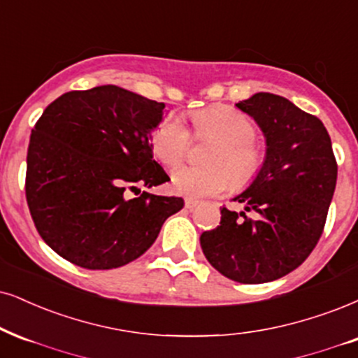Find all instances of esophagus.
I'll use <instances>...</instances> for the list:
<instances>
[{
  "instance_id": "34e87169",
  "label": "esophagus",
  "mask_w": 358,
  "mask_h": 358,
  "mask_svg": "<svg viewBox=\"0 0 358 358\" xmlns=\"http://www.w3.org/2000/svg\"><path fill=\"white\" fill-rule=\"evenodd\" d=\"M197 204H199V202H197V201H194V199H189V197H187V199H186V209H189V210H192L194 207H196Z\"/></svg>"
}]
</instances>
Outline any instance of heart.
Returning <instances> with one entry per match:
<instances>
[{
	"instance_id": "b5f03b06",
	"label": "heart",
	"mask_w": 358,
	"mask_h": 358,
	"mask_svg": "<svg viewBox=\"0 0 358 358\" xmlns=\"http://www.w3.org/2000/svg\"><path fill=\"white\" fill-rule=\"evenodd\" d=\"M197 139H214L217 144L207 156L209 167H182L172 174V187L189 199L217 196L247 186L257 178L266 152L255 143V126L249 116L231 106H210L192 114ZM152 152L162 164L178 167L191 148V132L178 117L159 122L151 136Z\"/></svg>"
}]
</instances>
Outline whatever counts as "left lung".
<instances>
[{"label": "left lung", "instance_id": "left-lung-1", "mask_svg": "<svg viewBox=\"0 0 358 358\" xmlns=\"http://www.w3.org/2000/svg\"><path fill=\"white\" fill-rule=\"evenodd\" d=\"M236 106L266 136L262 169L234 197L255 217L222 207L220 226L202 232L201 247L227 279L264 284L292 272L314 250L337 184V161L320 119L289 99L257 92Z\"/></svg>", "mask_w": 358, "mask_h": 358}]
</instances>
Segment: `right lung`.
I'll return each instance as SVG.
<instances>
[{
  "label": "right lung",
  "mask_w": 358,
  "mask_h": 358,
  "mask_svg": "<svg viewBox=\"0 0 358 358\" xmlns=\"http://www.w3.org/2000/svg\"><path fill=\"white\" fill-rule=\"evenodd\" d=\"M162 114L164 103L113 85L69 91L44 109L29 138L26 201L57 255L91 271L126 266L182 209V197L138 187L169 180L151 145Z\"/></svg>",
  "instance_id": "add662e5"
}]
</instances>
